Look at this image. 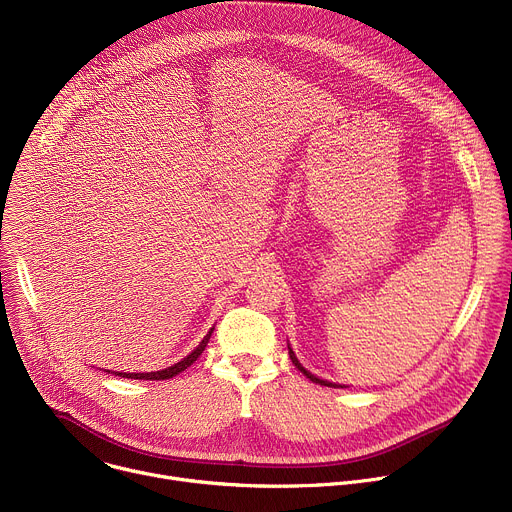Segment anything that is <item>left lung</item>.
I'll use <instances>...</instances> for the list:
<instances>
[{
    "label": "left lung",
    "mask_w": 512,
    "mask_h": 512,
    "mask_svg": "<svg viewBox=\"0 0 512 512\" xmlns=\"http://www.w3.org/2000/svg\"><path fill=\"white\" fill-rule=\"evenodd\" d=\"M289 358H291V362H294L296 364V369L300 371V373H304L312 383H316V385H324V387H334V389H342V385H334V383H328V381H322V379H318V377H314L312 373H308L304 367H302V364H300V360L296 358V354H294V350H291L289 348Z\"/></svg>",
    "instance_id": "obj_1"
}]
</instances>
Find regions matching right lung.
I'll return each mask as SVG.
<instances>
[{
	"label": "right lung",
	"mask_w": 512,
	"mask_h": 512,
	"mask_svg": "<svg viewBox=\"0 0 512 512\" xmlns=\"http://www.w3.org/2000/svg\"><path fill=\"white\" fill-rule=\"evenodd\" d=\"M212 330L214 328H210V332L202 338V342L186 356V358H182L180 362H176L174 367H168V369H164V371H156V373H115V375H119V377H125V379H141V381H164V379H172V377H176L178 373H182V371H186L190 364L202 354V350L206 348V344H208V340H210V334H212Z\"/></svg>",
	"instance_id": "right-lung-1"
}]
</instances>
